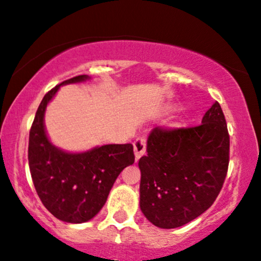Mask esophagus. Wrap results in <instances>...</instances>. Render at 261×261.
Returning a JSON list of instances; mask_svg holds the SVG:
<instances>
[{
	"instance_id": "obj_1",
	"label": "esophagus",
	"mask_w": 261,
	"mask_h": 261,
	"mask_svg": "<svg viewBox=\"0 0 261 261\" xmlns=\"http://www.w3.org/2000/svg\"><path fill=\"white\" fill-rule=\"evenodd\" d=\"M134 152H135V158L140 160L143 154L146 153V140L145 137H137L134 142Z\"/></svg>"
}]
</instances>
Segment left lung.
Segmentation results:
<instances>
[{
	"label": "left lung",
	"instance_id": "1",
	"mask_svg": "<svg viewBox=\"0 0 261 261\" xmlns=\"http://www.w3.org/2000/svg\"><path fill=\"white\" fill-rule=\"evenodd\" d=\"M229 162V135L221 106L215 101L201 125L154 127L147 154L140 158V208L160 228L184 226L214 203Z\"/></svg>",
	"mask_w": 261,
	"mask_h": 261
}]
</instances>
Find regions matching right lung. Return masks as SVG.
Here are the masks:
<instances>
[{"label": "right lung", "mask_w": 261, "mask_h": 261, "mask_svg": "<svg viewBox=\"0 0 261 261\" xmlns=\"http://www.w3.org/2000/svg\"><path fill=\"white\" fill-rule=\"evenodd\" d=\"M89 79L81 74L47 92L29 133L28 161L35 190L47 211L67 223L92 220L104 206L122 169L135 162L131 143L97 146L86 152H66L53 145L47 137L45 110L60 87Z\"/></svg>", "instance_id": "1"}]
</instances>
